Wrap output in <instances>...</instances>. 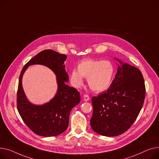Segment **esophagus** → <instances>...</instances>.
<instances>
[{"label": "esophagus", "instance_id": "1", "mask_svg": "<svg viewBox=\"0 0 159 159\" xmlns=\"http://www.w3.org/2000/svg\"><path fill=\"white\" fill-rule=\"evenodd\" d=\"M83 98H84V101H87L90 99V97L88 94H84L83 95Z\"/></svg>", "mask_w": 159, "mask_h": 159}]
</instances>
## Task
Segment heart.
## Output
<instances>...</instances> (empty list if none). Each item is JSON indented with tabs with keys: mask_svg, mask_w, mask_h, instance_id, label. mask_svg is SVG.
Wrapping results in <instances>:
<instances>
[{
	"mask_svg": "<svg viewBox=\"0 0 159 159\" xmlns=\"http://www.w3.org/2000/svg\"><path fill=\"white\" fill-rule=\"evenodd\" d=\"M114 72V65L109 61L86 59L79 63L78 70L72 71L70 79L73 85L79 87L83 83V78H87L90 88L100 92L110 86Z\"/></svg>",
	"mask_w": 159,
	"mask_h": 159,
	"instance_id": "obj_1",
	"label": "heart"
}]
</instances>
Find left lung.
I'll list each match as a JSON object with an SVG mask.
<instances>
[{
  "label": "left lung",
  "mask_w": 159,
  "mask_h": 159,
  "mask_svg": "<svg viewBox=\"0 0 159 159\" xmlns=\"http://www.w3.org/2000/svg\"><path fill=\"white\" fill-rule=\"evenodd\" d=\"M117 60L121 65L110 87L92 98L91 127L98 134L107 137L121 135L131 127L143 106L146 94L141 70Z\"/></svg>",
  "instance_id": "8db88e82"
}]
</instances>
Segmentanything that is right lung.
<instances>
[{
	"label": "right lung",
	"mask_w": 159,
	"mask_h": 159,
	"mask_svg": "<svg viewBox=\"0 0 159 159\" xmlns=\"http://www.w3.org/2000/svg\"><path fill=\"white\" fill-rule=\"evenodd\" d=\"M66 55L51 49L43 50L31 58L23 67L18 81L16 107L24 123L36 135L43 137L57 136L67 129L69 115L73 107L80 101L79 92L68 86L69 76L64 61ZM40 64L51 68L57 75L58 91L56 96L43 106L31 104L26 98L21 85L22 76L30 65Z\"/></svg>",
	"instance_id": "1"
}]
</instances>
